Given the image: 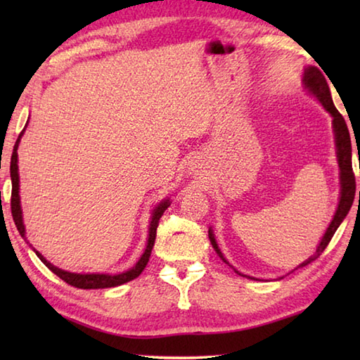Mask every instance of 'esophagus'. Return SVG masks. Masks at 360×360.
Wrapping results in <instances>:
<instances>
[{"mask_svg":"<svg viewBox=\"0 0 360 360\" xmlns=\"http://www.w3.org/2000/svg\"><path fill=\"white\" fill-rule=\"evenodd\" d=\"M192 172H197V167H192Z\"/></svg>","mask_w":360,"mask_h":360,"instance_id":"obj_1","label":"esophagus"}]
</instances>
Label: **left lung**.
Returning a JSON list of instances; mask_svg holds the SVG:
<instances>
[{"instance_id":"1","label":"left lung","mask_w":360,"mask_h":360,"mask_svg":"<svg viewBox=\"0 0 360 360\" xmlns=\"http://www.w3.org/2000/svg\"><path fill=\"white\" fill-rule=\"evenodd\" d=\"M303 85L309 94L314 95L316 98L321 101V105L324 106L326 111L330 114L333 119L332 124H333V133H335V146H337L341 192H340V203H338L337 212H335L330 225H328L324 236H322L319 246L316 248V252L311 255V257H309L308 260H304L300 266L311 264L313 260L318 259L319 255L324 252V249L327 248L328 243H330L333 233L337 231L340 224L343 222V219L349 212L352 202H354V195H356V178H354V172H352V149H351L349 130L343 119V115L338 112V109L333 105L330 89H328L326 76L322 75L321 70L316 68V66H308V68L303 72ZM359 200H360V191H359ZM208 236H210L212 248H214V251L219 254V257H221L225 264H229V262L225 260V257L222 255L221 249H219L216 238H214V233H212L211 229L208 230ZM238 275H241V273H238ZM241 276H245V275H241Z\"/></svg>"}]
</instances>
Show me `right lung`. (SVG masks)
<instances>
[{
    "label": "right lung",
    "mask_w": 360,
    "mask_h": 360,
    "mask_svg": "<svg viewBox=\"0 0 360 360\" xmlns=\"http://www.w3.org/2000/svg\"><path fill=\"white\" fill-rule=\"evenodd\" d=\"M23 131L17 138L14 150H12V157H11V181H12V195H11V211H12V217H14L15 227L19 230V233L25 238V225H23V219H22V208H20V195H19V165H17V149H19V143L20 138L23 135ZM169 206V200H163L160 205L155 206V210L152 211V219L149 224V238H148V245H146L144 252L141 255V259L136 262V265L130 268L129 271L120 273V275H100V273H87V275H82V273H71V271H65L60 270L56 265H52L51 262H47L44 259V255H41L36 249L33 251L36 252V255L41 259V262H44V265L51 270L52 273L63 279L65 283H68L70 285H75L77 289H106V288H115V285L125 284L131 281V279L138 278L141 275L143 270L148 265L152 248H154L155 243V235H157V227H158V221L163 216V212ZM27 240V238H25ZM32 246V245H30Z\"/></svg>",
    "instance_id": "add662e5"
}]
</instances>
